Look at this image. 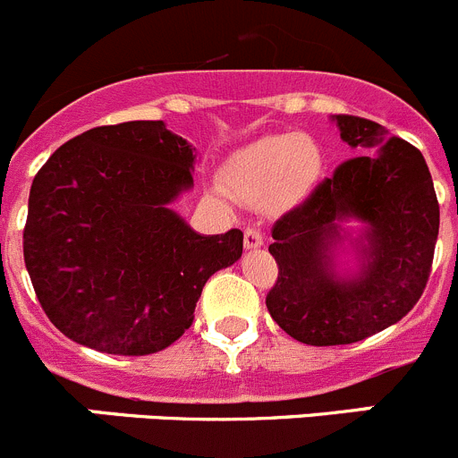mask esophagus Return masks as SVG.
<instances>
[{
	"label": "esophagus",
	"instance_id": "esophagus-1",
	"mask_svg": "<svg viewBox=\"0 0 458 458\" xmlns=\"http://www.w3.org/2000/svg\"><path fill=\"white\" fill-rule=\"evenodd\" d=\"M243 246L249 250H255V249H262L264 246V234L259 233L258 228H249L246 233H243Z\"/></svg>",
	"mask_w": 458,
	"mask_h": 458
}]
</instances>
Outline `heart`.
I'll return each mask as SVG.
<instances>
[{"label": "heart", "instance_id": "heart-1", "mask_svg": "<svg viewBox=\"0 0 458 458\" xmlns=\"http://www.w3.org/2000/svg\"><path fill=\"white\" fill-rule=\"evenodd\" d=\"M320 153L301 132L262 138L239 151L225 169V187L250 205L276 200L292 205L305 199L320 176Z\"/></svg>", "mask_w": 458, "mask_h": 458}]
</instances>
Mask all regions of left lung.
I'll list each match as a JSON object with an SVG mask.
<instances>
[{"mask_svg":"<svg viewBox=\"0 0 458 458\" xmlns=\"http://www.w3.org/2000/svg\"><path fill=\"white\" fill-rule=\"evenodd\" d=\"M341 140L364 151L344 162L310 199L273 225L277 262L267 307L307 345H345L407 316L422 296L438 237V200L416 147L370 119L335 114ZM348 220L362 224L352 237ZM348 241L358 268L338 271Z\"/></svg>","mask_w":458,"mask_h":458,"instance_id":"obj_1","label":"left lung"}]
</instances>
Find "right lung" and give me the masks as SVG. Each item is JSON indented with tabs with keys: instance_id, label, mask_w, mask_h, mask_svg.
Segmentation results:
<instances>
[{
	"instance_id": "1",
	"label": "right lung",
	"mask_w": 458,
	"mask_h": 458,
	"mask_svg": "<svg viewBox=\"0 0 458 458\" xmlns=\"http://www.w3.org/2000/svg\"><path fill=\"white\" fill-rule=\"evenodd\" d=\"M196 148L165 122L97 126L42 165L29 194L24 264L67 339L151 354L185 335L209 276L243 233L199 234L171 203L194 187Z\"/></svg>"
}]
</instances>
